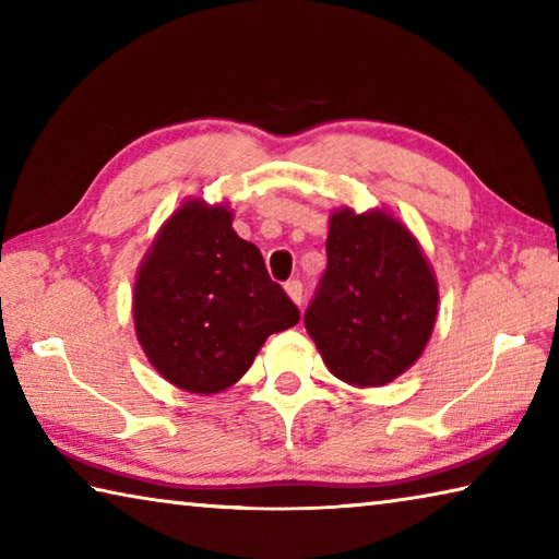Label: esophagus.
I'll use <instances>...</instances> for the list:
<instances>
[{"mask_svg":"<svg viewBox=\"0 0 559 559\" xmlns=\"http://www.w3.org/2000/svg\"><path fill=\"white\" fill-rule=\"evenodd\" d=\"M286 293L290 296V300L296 302V306H300V302H302V283L300 281H288Z\"/></svg>","mask_w":559,"mask_h":559,"instance_id":"1","label":"esophagus"}]
</instances>
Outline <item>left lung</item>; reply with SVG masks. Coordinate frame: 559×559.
<instances>
[{
    "label": "left lung",
    "mask_w": 559,
    "mask_h": 559,
    "mask_svg": "<svg viewBox=\"0 0 559 559\" xmlns=\"http://www.w3.org/2000/svg\"><path fill=\"white\" fill-rule=\"evenodd\" d=\"M328 269L306 330L337 380L382 386L421 357L437 323L439 286L419 241L384 210L330 216Z\"/></svg>",
    "instance_id": "1"
}]
</instances>
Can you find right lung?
<instances>
[{
    "label": "right lung",
    "mask_w": 559,
    "mask_h": 559,
    "mask_svg": "<svg viewBox=\"0 0 559 559\" xmlns=\"http://www.w3.org/2000/svg\"><path fill=\"white\" fill-rule=\"evenodd\" d=\"M231 222L226 204L187 200L138 269L132 320L140 345L167 382L192 394L229 390L269 335L300 320L261 251Z\"/></svg>",
    "instance_id": "obj_1"
}]
</instances>
